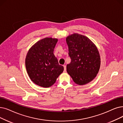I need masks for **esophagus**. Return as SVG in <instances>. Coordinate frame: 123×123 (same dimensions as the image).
I'll list each match as a JSON object with an SVG mask.
<instances>
[{"label":"esophagus","mask_w":123,"mask_h":123,"mask_svg":"<svg viewBox=\"0 0 123 123\" xmlns=\"http://www.w3.org/2000/svg\"><path fill=\"white\" fill-rule=\"evenodd\" d=\"M63 67H64V72H65L66 71V66L63 65Z\"/></svg>","instance_id":"obj_1"}]
</instances>
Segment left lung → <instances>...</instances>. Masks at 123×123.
<instances>
[{"label": "left lung", "instance_id": "8db88e82", "mask_svg": "<svg viewBox=\"0 0 123 123\" xmlns=\"http://www.w3.org/2000/svg\"><path fill=\"white\" fill-rule=\"evenodd\" d=\"M71 62L67 72L74 82L83 85L91 82L97 76L100 65L98 49L87 37L74 33L66 39Z\"/></svg>", "mask_w": 123, "mask_h": 123}]
</instances>
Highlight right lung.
Here are the masks:
<instances>
[{
	"mask_svg": "<svg viewBox=\"0 0 123 123\" xmlns=\"http://www.w3.org/2000/svg\"><path fill=\"white\" fill-rule=\"evenodd\" d=\"M57 42V39H43L31 48L26 56V71L31 80L40 86H51L64 70L54 54Z\"/></svg>",
	"mask_w": 123,
	"mask_h": 123,
	"instance_id": "obj_1",
	"label": "right lung"
}]
</instances>
